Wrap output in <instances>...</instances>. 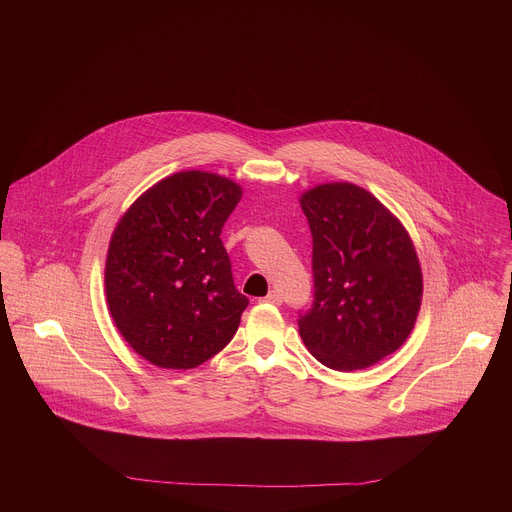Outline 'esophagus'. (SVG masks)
I'll list each match as a JSON object with an SVG mask.
<instances>
[{"label":"esophagus","mask_w":512,"mask_h":512,"mask_svg":"<svg viewBox=\"0 0 512 512\" xmlns=\"http://www.w3.org/2000/svg\"><path fill=\"white\" fill-rule=\"evenodd\" d=\"M263 302H267V304H275V306H279L281 304V296H279V291H269V294L263 298Z\"/></svg>","instance_id":"esophagus-1"}]
</instances>
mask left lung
Listing matches in <instances>:
<instances>
[{"label":"left lung","instance_id":"8db88e82","mask_svg":"<svg viewBox=\"0 0 512 512\" xmlns=\"http://www.w3.org/2000/svg\"><path fill=\"white\" fill-rule=\"evenodd\" d=\"M300 204L314 239V302L298 320L300 336L328 369H369L415 326L423 296L415 245L399 218L356 184H318Z\"/></svg>","mask_w":512,"mask_h":512}]
</instances>
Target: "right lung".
I'll list each match as a JSON object with an SVG mask.
<instances>
[{
	"label": "right lung",
	"instance_id": "obj_1",
	"mask_svg": "<svg viewBox=\"0 0 512 512\" xmlns=\"http://www.w3.org/2000/svg\"><path fill=\"white\" fill-rule=\"evenodd\" d=\"M243 188L186 170L145 190L119 218L105 294L125 342L160 369L186 371L221 352L249 300L233 283L223 225Z\"/></svg>",
	"mask_w": 512,
	"mask_h": 512
}]
</instances>
